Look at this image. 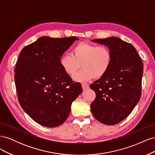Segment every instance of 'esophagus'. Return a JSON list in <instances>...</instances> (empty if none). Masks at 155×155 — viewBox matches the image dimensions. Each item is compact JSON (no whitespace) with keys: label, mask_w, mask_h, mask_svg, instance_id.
Returning <instances> with one entry per match:
<instances>
[{"label":"esophagus","mask_w":155,"mask_h":155,"mask_svg":"<svg viewBox=\"0 0 155 155\" xmlns=\"http://www.w3.org/2000/svg\"><path fill=\"white\" fill-rule=\"evenodd\" d=\"M82 88H83V91H86L87 89L89 88V86L88 84L87 83H83L82 84Z\"/></svg>","instance_id":"34e87169"}]
</instances>
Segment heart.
I'll return each instance as SVG.
<instances>
[{
	"instance_id": "1",
	"label": "heart",
	"mask_w": 155,
	"mask_h": 155,
	"mask_svg": "<svg viewBox=\"0 0 155 155\" xmlns=\"http://www.w3.org/2000/svg\"><path fill=\"white\" fill-rule=\"evenodd\" d=\"M112 54L105 46H97L81 43L74 46L72 56L64 55L60 59V65L69 76H73L80 67L82 69L73 79L78 82H86L92 78L103 77L109 70L112 63Z\"/></svg>"
}]
</instances>
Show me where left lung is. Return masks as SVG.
Masks as SVG:
<instances>
[{"instance_id": "8db88e82", "label": "left lung", "mask_w": 155, "mask_h": 155, "mask_svg": "<svg viewBox=\"0 0 155 155\" xmlns=\"http://www.w3.org/2000/svg\"><path fill=\"white\" fill-rule=\"evenodd\" d=\"M92 41L108 46L112 59L107 72L90 86L96 94L91 111L100 122L115 125L130 114L140 99L142 61L134 46L118 37Z\"/></svg>"}]
</instances>
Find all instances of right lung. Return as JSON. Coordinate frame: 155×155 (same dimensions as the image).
Segmentation results:
<instances>
[{
  "mask_svg": "<svg viewBox=\"0 0 155 155\" xmlns=\"http://www.w3.org/2000/svg\"><path fill=\"white\" fill-rule=\"evenodd\" d=\"M76 37H41L21 50L15 68L18 102L35 122L55 127L67 120L72 103L82 92L60 65Z\"/></svg>",
  "mask_w": 155,
  "mask_h": 155,
  "instance_id": "obj_1",
  "label": "right lung"
}]
</instances>
